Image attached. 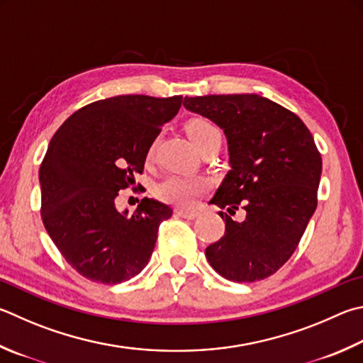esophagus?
<instances>
[{
    "label": "esophagus",
    "instance_id": "obj_1",
    "mask_svg": "<svg viewBox=\"0 0 363 363\" xmlns=\"http://www.w3.org/2000/svg\"><path fill=\"white\" fill-rule=\"evenodd\" d=\"M176 213H177V216H181V217H184V219H196V217L200 216V213L196 209H184V208H179V209H176Z\"/></svg>",
    "mask_w": 363,
    "mask_h": 363
}]
</instances>
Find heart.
<instances>
[{
  "instance_id": "heart-1",
  "label": "heart",
  "mask_w": 363,
  "mask_h": 363,
  "mask_svg": "<svg viewBox=\"0 0 363 363\" xmlns=\"http://www.w3.org/2000/svg\"><path fill=\"white\" fill-rule=\"evenodd\" d=\"M187 135L196 147L213 135H220L208 121H194L187 125ZM208 182L200 176H184V174H169L155 187V194L160 200L176 204V206L189 208L194 206L196 199L206 190Z\"/></svg>"
}]
</instances>
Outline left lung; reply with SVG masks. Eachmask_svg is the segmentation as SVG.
Here are the masks:
<instances>
[{"label": "left lung", "mask_w": 363, "mask_h": 363, "mask_svg": "<svg viewBox=\"0 0 363 363\" xmlns=\"http://www.w3.org/2000/svg\"><path fill=\"white\" fill-rule=\"evenodd\" d=\"M184 108L223 130L230 169L209 203L225 233L206 247L222 278L254 282L291 259L318 206L322 159L298 116L255 94L184 98ZM245 209V219L231 216Z\"/></svg>", "instance_id": "left-lung-1"}]
</instances>
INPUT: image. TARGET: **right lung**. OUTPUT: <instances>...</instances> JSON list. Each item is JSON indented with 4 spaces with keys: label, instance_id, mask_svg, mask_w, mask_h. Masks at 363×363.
Masks as SVG:
<instances>
[{
    "label": "right lung",
    "instance_id": "right-lung-1",
    "mask_svg": "<svg viewBox=\"0 0 363 363\" xmlns=\"http://www.w3.org/2000/svg\"><path fill=\"white\" fill-rule=\"evenodd\" d=\"M181 104L182 96L106 98L76 111L52 136L39 168L43 222L84 278L118 284L147 265L173 209L144 196L130 216L117 211L116 199L143 173L150 146Z\"/></svg>",
    "mask_w": 363,
    "mask_h": 363
}]
</instances>
